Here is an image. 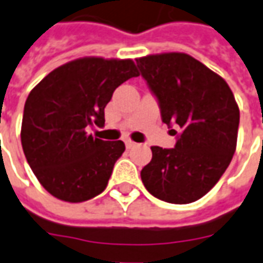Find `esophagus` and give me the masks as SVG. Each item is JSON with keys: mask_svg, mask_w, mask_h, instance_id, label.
I'll list each match as a JSON object with an SVG mask.
<instances>
[{"mask_svg": "<svg viewBox=\"0 0 263 263\" xmlns=\"http://www.w3.org/2000/svg\"><path fill=\"white\" fill-rule=\"evenodd\" d=\"M125 145L128 149H131V148H134V146H135V142H132V141H129V139H126Z\"/></svg>", "mask_w": 263, "mask_h": 263, "instance_id": "34e87169", "label": "esophagus"}]
</instances>
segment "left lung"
Returning a JSON list of instances; mask_svg holds the SVG:
<instances>
[{
    "instance_id": "left-lung-1",
    "label": "left lung",
    "mask_w": 263,
    "mask_h": 263,
    "mask_svg": "<svg viewBox=\"0 0 263 263\" xmlns=\"http://www.w3.org/2000/svg\"><path fill=\"white\" fill-rule=\"evenodd\" d=\"M137 67L155 97L161 118L176 135L174 148L152 146L141 171L158 199L189 203L214 188L234 157L239 108L219 75L181 52L138 58Z\"/></svg>"
}]
</instances>
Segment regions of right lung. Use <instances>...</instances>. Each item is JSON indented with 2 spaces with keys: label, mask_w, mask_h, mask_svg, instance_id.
<instances>
[{
  "label": "right lung",
  "mask_w": 263,
  "mask_h": 263,
  "mask_svg": "<svg viewBox=\"0 0 263 263\" xmlns=\"http://www.w3.org/2000/svg\"><path fill=\"white\" fill-rule=\"evenodd\" d=\"M131 60L81 58L57 68L25 101L21 126L24 154L51 195L84 202L106 188L125 145L88 134L104 126L114 91L138 77Z\"/></svg>",
  "instance_id": "1"
}]
</instances>
